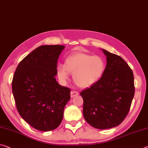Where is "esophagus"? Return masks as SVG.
Wrapping results in <instances>:
<instances>
[{"instance_id":"esophagus-1","label":"esophagus","mask_w":148,"mask_h":148,"mask_svg":"<svg viewBox=\"0 0 148 148\" xmlns=\"http://www.w3.org/2000/svg\"><path fill=\"white\" fill-rule=\"evenodd\" d=\"M78 92H77L76 91H71V92H70V96H71V97H74L75 96L78 95Z\"/></svg>"}]
</instances>
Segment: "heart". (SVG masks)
<instances>
[{"mask_svg": "<svg viewBox=\"0 0 148 148\" xmlns=\"http://www.w3.org/2000/svg\"><path fill=\"white\" fill-rule=\"evenodd\" d=\"M105 69L103 59L99 56L85 53H76L69 55L65 64H58L57 67L58 78L64 83L73 74V80L80 88H88L94 85L101 78Z\"/></svg>", "mask_w": 148, "mask_h": 148, "instance_id": "b5f03b06", "label": "heart"}]
</instances>
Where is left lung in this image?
Masks as SVG:
<instances>
[{"mask_svg": "<svg viewBox=\"0 0 148 148\" xmlns=\"http://www.w3.org/2000/svg\"><path fill=\"white\" fill-rule=\"evenodd\" d=\"M107 65L101 78L82 91L83 114L87 123L98 129L115 127L123 121L134 95L132 70L123 58L105 49Z\"/></svg>", "mask_w": 148, "mask_h": 148, "instance_id": "left-lung-1", "label": "left lung"}]
</instances>
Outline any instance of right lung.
<instances>
[{"instance_id":"1","label":"right lung","mask_w":148,"mask_h":148,"mask_svg":"<svg viewBox=\"0 0 148 148\" xmlns=\"http://www.w3.org/2000/svg\"><path fill=\"white\" fill-rule=\"evenodd\" d=\"M64 46L42 45L16 68L12 90L18 111L33 128L50 131L61 123L70 90L56 80L58 57Z\"/></svg>"}]
</instances>
